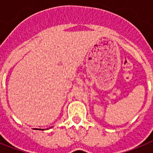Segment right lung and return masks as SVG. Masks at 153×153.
<instances>
[{"label":"right lung","instance_id":"1","mask_svg":"<svg viewBox=\"0 0 153 153\" xmlns=\"http://www.w3.org/2000/svg\"><path fill=\"white\" fill-rule=\"evenodd\" d=\"M42 130H44V129H42Z\"/></svg>","mask_w":153,"mask_h":153}]
</instances>
